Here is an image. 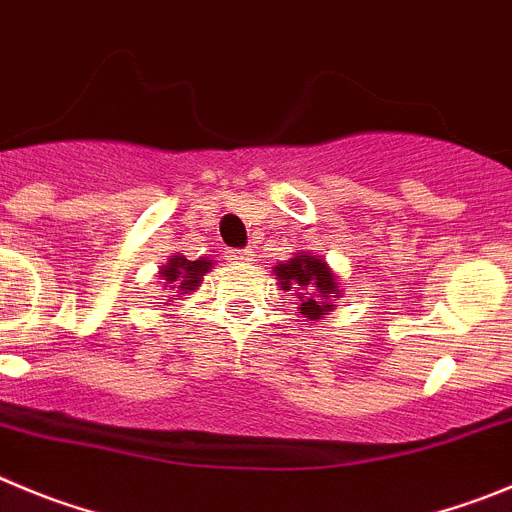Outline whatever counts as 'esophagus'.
Segmentation results:
<instances>
[{"instance_id":"1","label":"esophagus","mask_w":512,"mask_h":512,"mask_svg":"<svg viewBox=\"0 0 512 512\" xmlns=\"http://www.w3.org/2000/svg\"><path fill=\"white\" fill-rule=\"evenodd\" d=\"M227 260H232V262H250L252 260V252L250 250H229L227 252Z\"/></svg>"}]
</instances>
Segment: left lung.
Here are the masks:
<instances>
[{
	"label": "left lung",
	"mask_w": 512,
	"mask_h": 512,
	"mask_svg": "<svg viewBox=\"0 0 512 512\" xmlns=\"http://www.w3.org/2000/svg\"><path fill=\"white\" fill-rule=\"evenodd\" d=\"M278 288L285 293H293L298 301V313L308 324L326 319L329 311H334V301L342 298V285L339 275L331 270L326 257L313 255V252H301L278 262L273 267Z\"/></svg>",
	"instance_id": "obj_1"
}]
</instances>
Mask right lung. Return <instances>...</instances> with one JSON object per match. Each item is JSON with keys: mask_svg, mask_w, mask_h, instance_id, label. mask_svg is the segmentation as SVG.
I'll use <instances>...</instances> for the list:
<instances>
[{"mask_svg": "<svg viewBox=\"0 0 512 512\" xmlns=\"http://www.w3.org/2000/svg\"><path fill=\"white\" fill-rule=\"evenodd\" d=\"M211 267H214V260L211 257H199V260H186V255L176 252V255H170L168 262H163L158 270V278L163 280V290L168 293L165 298L186 296V293H193V290H199L201 280L204 275L209 273ZM170 306V303H165Z\"/></svg>", "mask_w": 512, "mask_h": 512, "instance_id": "add662e5", "label": "right lung"}]
</instances>
